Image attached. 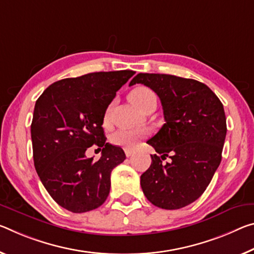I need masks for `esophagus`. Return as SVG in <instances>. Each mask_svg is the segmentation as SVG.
I'll list each match as a JSON object with an SVG mask.
<instances>
[{"mask_svg": "<svg viewBox=\"0 0 254 254\" xmlns=\"http://www.w3.org/2000/svg\"><path fill=\"white\" fill-rule=\"evenodd\" d=\"M132 155H133V151H132V150H126V156L127 157H131Z\"/></svg>", "mask_w": 254, "mask_h": 254, "instance_id": "1", "label": "esophagus"}]
</instances>
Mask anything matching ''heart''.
I'll return each instance as SVG.
<instances>
[{
  "instance_id": "heart-1",
  "label": "heart",
  "mask_w": 254,
  "mask_h": 254,
  "mask_svg": "<svg viewBox=\"0 0 254 254\" xmlns=\"http://www.w3.org/2000/svg\"><path fill=\"white\" fill-rule=\"evenodd\" d=\"M128 98H130L131 102L133 103L136 107H139L140 110L142 111L146 108L149 103L154 102V100L157 102L155 92L152 91L150 88L143 86L134 88V89L130 92V95H128ZM111 110L112 105L107 107L105 114H104L103 121L105 124L110 123ZM146 134L147 131L144 130V128H121V130H118L112 134L111 141L113 144H115V146L124 148L127 149V150H133Z\"/></svg>"
}]
</instances>
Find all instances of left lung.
Listing matches in <instances>:
<instances>
[{"label": "left lung", "mask_w": 254, "mask_h": 254, "mask_svg": "<svg viewBox=\"0 0 254 254\" xmlns=\"http://www.w3.org/2000/svg\"><path fill=\"white\" fill-rule=\"evenodd\" d=\"M142 83L162 102L165 124L147 143L159 156L140 178L146 198L156 207L173 210L195 201L218 168L226 138L224 106L210 88L193 79L160 73H139L130 86Z\"/></svg>", "instance_id": "8db88e82"}]
</instances>
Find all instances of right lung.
I'll return each mask as SVG.
<instances>
[{
	"instance_id": "add662e5",
	"label": "right lung",
	"mask_w": 254,
	"mask_h": 254,
	"mask_svg": "<svg viewBox=\"0 0 254 254\" xmlns=\"http://www.w3.org/2000/svg\"><path fill=\"white\" fill-rule=\"evenodd\" d=\"M135 73L94 72L52 83L37 99L31 122L34 164L56 203L81 214L105 202L111 173L126 159L121 147L106 142L103 119L118 91ZM102 150L97 162L85 150Z\"/></svg>"
}]
</instances>
